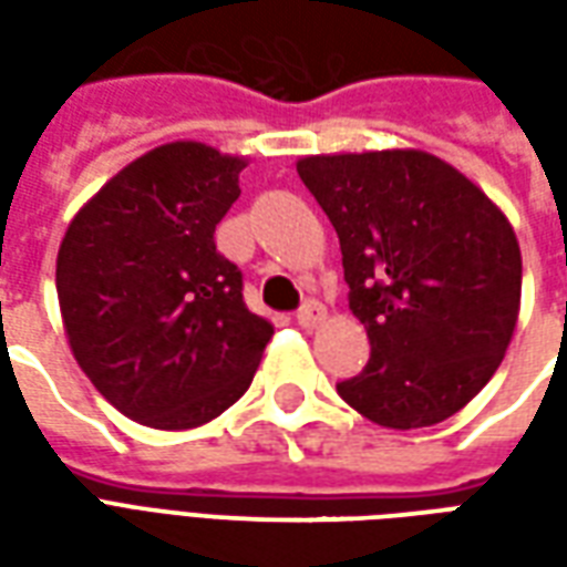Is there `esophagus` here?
<instances>
[{
    "label": "esophagus",
    "mask_w": 567,
    "mask_h": 567,
    "mask_svg": "<svg viewBox=\"0 0 567 567\" xmlns=\"http://www.w3.org/2000/svg\"><path fill=\"white\" fill-rule=\"evenodd\" d=\"M324 316H328V312H324V307H321V303H316V300H309L307 307L297 312V324L309 331V328H319L321 321H324Z\"/></svg>",
    "instance_id": "obj_1"
}]
</instances>
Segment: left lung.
<instances>
[{
  "instance_id": "left-lung-1",
  "label": "left lung",
  "mask_w": 567,
  "mask_h": 567,
  "mask_svg": "<svg viewBox=\"0 0 567 567\" xmlns=\"http://www.w3.org/2000/svg\"><path fill=\"white\" fill-rule=\"evenodd\" d=\"M297 173L340 236L349 309L370 340L368 368L337 385L340 398L394 431L455 416L519 319L523 255L507 215L419 148L307 154Z\"/></svg>"
}]
</instances>
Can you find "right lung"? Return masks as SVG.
Returning a JSON list of instances; mask_svg holds the SVG:
<instances>
[{"label":"right lung","instance_id":"obj_1","mask_svg":"<svg viewBox=\"0 0 567 567\" xmlns=\"http://www.w3.org/2000/svg\"><path fill=\"white\" fill-rule=\"evenodd\" d=\"M246 166L206 142L157 145L112 175L60 243L69 349L140 425L185 431L221 416L270 343V321L243 303V272L215 248Z\"/></svg>","mask_w":567,"mask_h":567}]
</instances>
